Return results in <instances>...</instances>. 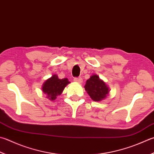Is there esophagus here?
Instances as JSON below:
<instances>
[{
	"instance_id": "esophagus-1",
	"label": "esophagus",
	"mask_w": 154,
	"mask_h": 154,
	"mask_svg": "<svg viewBox=\"0 0 154 154\" xmlns=\"http://www.w3.org/2000/svg\"><path fill=\"white\" fill-rule=\"evenodd\" d=\"M74 82H76L78 83H82V78H80V77H78V78H74Z\"/></svg>"
}]
</instances>
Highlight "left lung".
I'll return each instance as SVG.
<instances>
[{
  "label": "left lung",
  "mask_w": 154,
  "mask_h": 154,
  "mask_svg": "<svg viewBox=\"0 0 154 154\" xmlns=\"http://www.w3.org/2000/svg\"><path fill=\"white\" fill-rule=\"evenodd\" d=\"M85 88L92 100L100 101L104 99L109 92V88L99 76L94 74L87 80Z\"/></svg>",
  "instance_id": "left-lung-1"
}]
</instances>
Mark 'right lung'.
<instances>
[{"label": "right lung", "mask_w": 154, "mask_h": 154, "mask_svg": "<svg viewBox=\"0 0 154 154\" xmlns=\"http://www.w3.org/2000/svg\"><path fill=\"white\" fill-rule=\"evenodd\" d=\"M69 83L67 78L59 79L57 75L54 74L43 83L42 91L47 94V98L51 100H54L57 96L62 93L65 87Z\"/></svg>", "instance_id": "add662e5"}]
</instances>
